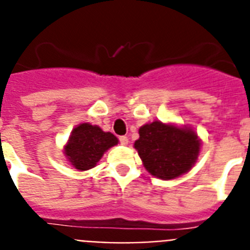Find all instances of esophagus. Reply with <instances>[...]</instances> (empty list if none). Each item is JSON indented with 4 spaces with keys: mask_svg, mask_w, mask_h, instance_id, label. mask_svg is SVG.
Masks as SVG:
<instances>
[{
    "mask_svg": "<svg viewBox=\"0 0 250 250\" xmlns=\"http://www.w3.org/2000/svg\"><path fill=\"white\" fill-rule=\"evenodd\" d=\"M119 142H121L122 146H127L128 143H129V140H128V137H125V136H122V137H119Z\"/></svg>",
    "mask_w": 250,
    "mask_h": 250,
    "instance_id": "obj_1",
    "label": "esophagus"
}]
</instances>
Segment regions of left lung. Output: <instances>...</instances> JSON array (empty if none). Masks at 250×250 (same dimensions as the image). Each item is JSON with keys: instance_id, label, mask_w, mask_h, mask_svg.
<instances>
[{"instance_id": "left-lung-1", "label": "left lung", "mask_w": 250, "mask_h": 250, "mask_svg": "<svg viewBox=\"0 0 250 250\" xmlns=\"http://www.w3.org/2000/svg\"><path fill=\"white\" fill-rule=\"evenodd\" d=\"M134 148L151 175L172 180L191 170L200 153V140L186 125H166L160 121L142 125Z\"/></svg>"}]
</instances>
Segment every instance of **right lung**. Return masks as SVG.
Segmentation results:
<instances>
[{"label": "right lung", "mask_w": 250, "mask_h": 250, "mask_svg": "<svg viewBox=\"0 0 250 250\" xmlns=\"http://www.w3.org/2000/svg\"><path fill=\"white\" fill-rule=\"evenodd\" d=\"M118 138L110 132L102 131L98 125L82 123L71 132L64 147L65 157L79 171L90 170L110 147L116 146Z\"/></svg>", "instance_id": "1"}]
</instances>
